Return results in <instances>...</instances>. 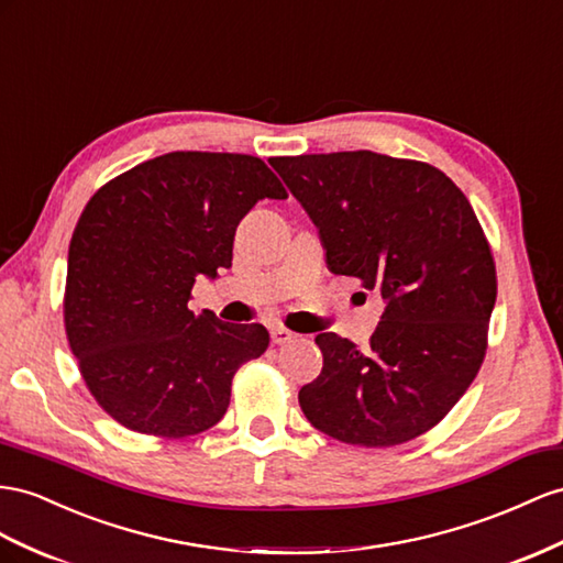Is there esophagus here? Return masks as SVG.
Here are the masks:
<instances>
[{"label":"esophagus","instance_id":"obj_1","mask_svg":"<svg viewBox=\"0 0 563 563\" xmlns=\"http://www.w3.org/2000/svg\"><path fill=\"white\" fill-rule=\"evenodd\" d=\"M271 340H273V344H287V342L297 340V333H292V330L285 325H276V328H271Z\"/></svg>","mask_w":563,"mask_h":563}]
</instances>
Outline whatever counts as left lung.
Listing matches in <instances>:
<instances>
[{"label":"left lung","mask_w":563,"mask_h":563,"mask_svg":"<svg viewBox=\"0 0 563 563\" xmlns=\"http://www.w3.org/2000/svg\"><path fill=\"white\" fill-rule=\"evenodd\" d=\"M319 225L328 266L385 299L366 350L316 335L307 421L347 444L395 446L438 426L478 376L497 271L471 201L444 173L378 152L271 162Z\"/></svg>","instance_id":"left-lung-1"}]
</instances>
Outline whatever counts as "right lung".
I'll use <instances>...</instances> for the list:
<instances>
[{
	"label": "right lung",
	"mask_w": 563,
	"mask_h": 563,
	"mask_svg": "<svg viewBox=\"0 0 563 563\" xmlns=\"http://www.w3.org/2000/svg\"><path fill=\"white\" fill-rule=\"evenodd\" d=\"M287 190L262 158L170 152L90 197L68 247L64 325L90 395L113 421L190 438L223 419L242 364L268 347L258 323H223L187 301L233 262L238 223Z\"/></svg>",
	"instance_id": "obj_1"
}]
</instances>
